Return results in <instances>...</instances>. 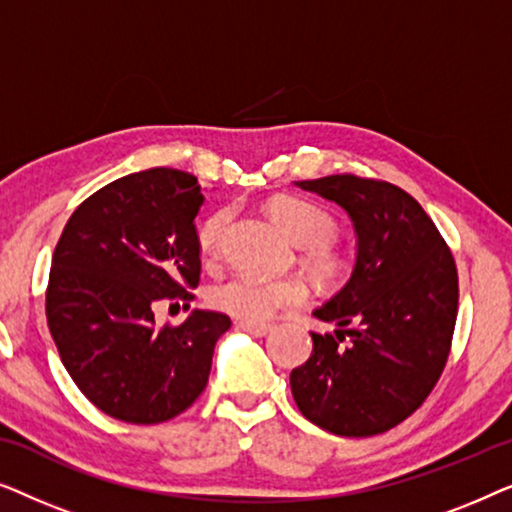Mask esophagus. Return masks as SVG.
I'll return each instance as SVG.
<instances>
[{"instance_id": "esophagus-1", "label": "esophagus", "mask_w": 512, "mask_h": 512, "mask_svg": "<svg viewBox=\"0 0 512 512\" xmlns=\"http://www.w3.org/2000/svg\"><path fill=\"white\" fill-rule=\"evenodd\" d=\"M237 326H240L242 331L256 335V338H263V335H268L272 331V324H247V321H240Z\"/></svg>"}]
</instances>
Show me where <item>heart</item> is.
Returning a JSON list of instances; mask_svg holds the SVG:
<instances>
[{"mask_svg":"<svg viewBox=\"0 0 512 512\" xmlns=\"http://www.w3.org/2000/svg\"><path fill=\"white\" fill-rule=\"evenodd\" d=\"M270 214L275 216L296 244L303 247V258L321 277L338 275L342 256L335 249L333 237L338 235V219L324 205L298 195H279L270 200ZM230 223V209H219L209 214L198 228V249L205 261H216L221 256L223 235ZM307 284L298 277L265 282L254 277H230L216 284L209 293V303L219 312L247 321L263 324L275 317L282 307H293L307 300Z\"/></svg>","mask_w":512,"mask_h":512,"instance_id":"b5f03b06","label":"heart"}]
</instances>
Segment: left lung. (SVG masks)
Returning <instances> with one entry per match:
<instances>
[{"label": "left lung", "mask_w": 512, "mask_h": 512, "mask_svg": "<svg viewBox=\"0 0 512 512\" xmlns=\"http://www.w3.org/2000/svg\"><path fill=\"white\" fill-rule=\"evenodd\" d=\"M352 216L359 254L324 307L291 394L312 424L347 438L384 433L426 401L450 356L459 305L452 251L422 205L389 181L331 174L296 181Z\"/></svg>", "instance_id": "8db88e82"}]
</instances>
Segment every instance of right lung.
<instances>
[{
    "instance_id": "add662e5",
    "label": "right lung",
    "mask_w": 512,
    "mask_h": 512,
    "mask_svg": "<svg viewBox=\"0 0 512 512\" xmlns=\"http://www.w3.org/2000/svg\"><path fill=\"white\" fill-rule=\"evenodd\" d=\"M202 202L193 174L153 167L95 191L62 230L46 286L48 328L76 387L104 415L160 424L207 387L230 319L195 310L158 328L153 317L158 300L195 298Z\"/></svg>"
}]
</instances>
